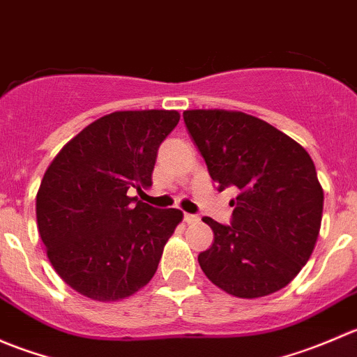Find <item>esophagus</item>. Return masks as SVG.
<instances>
[{
  "instance_id": "esophagus-1",
  "label": "esophagus",
  "mask_w": 357,
  "mask_h": 357,
  "mask_svg": "<svg viewBox=\"0 0 357 357\" xmlns=\"http://www.w3.org/2000/svg\"><path fill=\"white\" fill-rule=\"evenodd\" d=\"M185 221L188 222V225H193V222H199L200 218L199 215H193V214H185Z\"/></svg>"
}]
</instances>
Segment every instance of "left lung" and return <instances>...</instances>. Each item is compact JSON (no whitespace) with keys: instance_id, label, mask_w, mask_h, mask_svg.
<instances>
[{"instance_id":"8db88e82","label":"left lung","mask_w":357,"mask_h":357,"mask_svg":"<svg viewBox=\"0 0 357 357\" xmlns=\"http://www.w3.org/2000/svg\"><path fill=\"white\" fill-rule=\"evenodd\" d=\"M186 129L219 190L235 186L233 221H202L214 243L202 271L226 294L259 298L287 287L314 250L323 188L304 146L262 119L236 110H185Z\"/></svg>"}]
</instances>
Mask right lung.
I'll return each mask as SVG.
<instances>
[{
    "label": "right lung",
    "mask_w": 357,
    "mask_h": 357,
    "mask_svg": "<svg viewBox=\"0 0 357 357\" xmlns=\"http://www.w3.org/2000/svg\"><path fill=\"white\" fill-rule=\"evenodd\" d=\"M178 122L176 110L112 112L46 169L36 195L39 235L53 269L84 297L122 301L155 275L183 212L152 207L129 190L152 186L158 146Z\"/></svg>",
    "instance_id": "right-lung-1"
}]
</instances>
